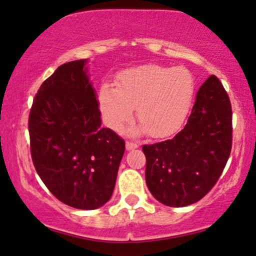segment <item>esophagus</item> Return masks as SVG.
<instances>
[{"label":"esophagus","instance_id":"esophagus-1","mask_svg":"<svg viewBox=\"0 0 256 256\" xmlns=\"http://www.w3.org/2000/svg\"><path fill=\"white\" fill-rule=\"evenodd\" d=\"M138 144L137 142H126V150H134L138 148Z\"/></svg>","mask_w":256,"mask_h":256}]
</instances>
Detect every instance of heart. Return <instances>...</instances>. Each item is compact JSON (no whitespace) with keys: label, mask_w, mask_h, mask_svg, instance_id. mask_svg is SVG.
I'll list each match as a JSON object with an SVG mask.
<instances>
[{"label":"heart","mask_w":256,"mask_h":256,"mask_svg":"<svg viewBox=\"0 0 256 256\" xmlns=\"http://www.w3.org/2000/svg\"><path fill=\"white\" fill-rule=\"evenodd\" d=\"M194 82L182 68L156 64L132 68L117 78V88L102 85L98 104L108 128L120 131L134 116L151 137H166L182 124L192 103Z\"/></svg>","instance_id":"heart-1"}]
</instances>
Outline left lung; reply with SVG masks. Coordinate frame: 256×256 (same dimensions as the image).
<instances>
[{"instance_id":"1","label":"left lung","mask_w":256,"mask_h":256,"mask_svg":"<svg viewBox=\"0 0 256 256\" xmlns=\"http://www.w3.org/2000/svg\"><path fill=\"white\" fill-rule=\"evenodd\" d=\"M232 134L230 97L212 74L198 91L185 128L172 139L142 145L146 184L152 196L171 207L202 199L226 166Z\"/></svg>"}]
</instances>
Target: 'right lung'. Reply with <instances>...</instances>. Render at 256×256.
Masks as SVG:
<instances>
[{
  "label": "right lung",
  "instance_id": "1",
  "mask_svg": "<svg viewBox=\"0 0 256 256\" xmlns=\"http://www.w3.org/2000/svg\"><path fill=\"white\" fill-rule=\"evenodd\" d=\"M86 60H72L40 85L29 114L30 153L36 172L60 202L96 210L114 192L124 139L100 128Z\"/></svg>",
  "mask_w": 256,
  "mask_h": 256
}]
</instances>
